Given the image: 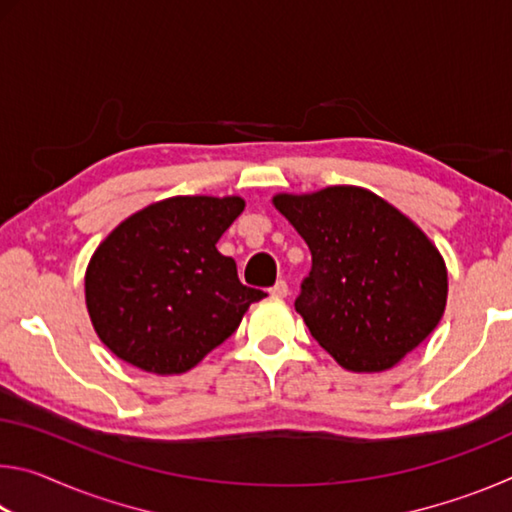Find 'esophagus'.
Instances as JSON below:
<instances>
[{"label":"esophagus","instance_id":"esophagus-1","mask_svg":"<svg viewBox=\"0 0 512 512\" xmlns=\"http://www.w3.org/2000/svg\"><path fill=\"white\" fill-rule=\"evenodd\" d=\"M287 293H289V284L284 282V280H277L273 287H271V296L273 298H287Z\"/></svg>","mask_w":512,"mask_h":512}]
</instances>
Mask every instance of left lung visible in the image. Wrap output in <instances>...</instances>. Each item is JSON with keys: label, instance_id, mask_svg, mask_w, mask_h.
<instances>
[{"label": "left lung", "instance_id": "1", "mask_svg": "<svg viewBox=\"0 0 512 512\" xmlns=\"http://www.w3.org/2000/svg\"><path fill=\"white\" fill-rule=\"evenodd\" d=\"M273 205L311 250L296 311L345 370L393 368L436 329L447 268L397 207L352 185L277 194Z\"/></svg>", "mask_w": 512, "mask_h": 512}]
</instances>
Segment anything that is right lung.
Here are the masks:
<instances>
[{
	"mask_svg": "<svg viewBox=\"0 0 512 512\" xmlns=\"http://www.w3.org/2000/svg\"><path fill=\"white\" fill-rule=\"evenodd\" d=\"M239 196H173L121 221L85 271V305L103 345L155 375L192 370L266 293L216 250L244 212Z\"/></svg>",
	"mask_w": 512,
	"mask_h": 512,
	"instance_id": "add662e5",
	"label": "right lung"
}]
</instances>
